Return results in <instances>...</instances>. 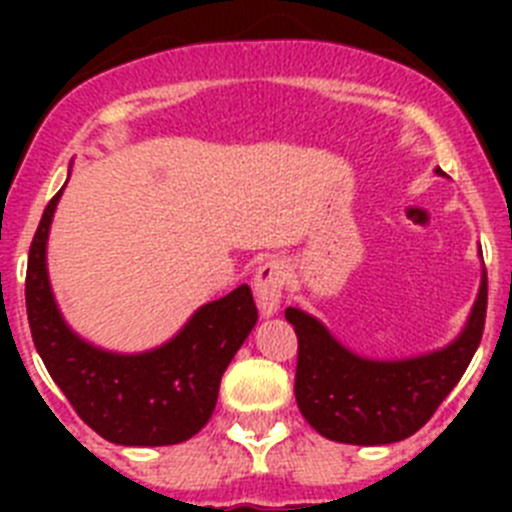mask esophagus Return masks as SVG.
Masks as SVG:
<instances>
[{
	"instance_id": "obj_1",
	"label": "esophagus",
	"mask_w": 512,
	"mask_h": 512,
	"mask_svg": "<svg viewBox=\"0 0 512 512\" xmlns=\"http://www.w3.org/2000/svg\"><path fill=\"white\" fill-rule=\"evenodd\" d=\"M287 277V266H284L282 261H266V264H261L259 269H256L253 292H256V302H259V310L264 318L277 315Z\"/></svg>"
}]
</instances>
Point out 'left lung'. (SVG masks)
<instances>
[{
	"instance_id": "1",
	"label": "left lung",
	"mask_w": 512,
	"mask_h": 512,
	"mask_svg": "<svg viewBox=\"0 0 512 512\" xmlns=\"http://www.w3.org/2000/svg\"><path fill=\"white\" fill-rule=\"evenodd\" d=\"M438 176H446L436 169ZM487 312V274L467 323L449 346L408 359H366L343 346L315 315L287 307L295 325V397L302 418L338 443L384 446L420 431L446 400L482 341Z\"/></svg>"
}]
</instances>
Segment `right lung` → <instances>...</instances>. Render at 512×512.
Listing matches in <instances>:
<instances>
[{"instance_id": "1", "label": "right lung", "mask_w": 512, "mask_h": 512, "mask_svg": "<svg viewBox=\"0 0 512 512\" xmlns=\"http://www.w3.org/2000/svg\"><path fill=\"white\" fill-rule=\"evenodd\" d=\"M61 192L48 202L30 243L25 305L45 369L79 418L120 446H171L212 418L225 369L259 310L248 284L194 312L174 338L140 354H115L76 336L53 297L45 248Z\"/></svg>"}]
</instances>
